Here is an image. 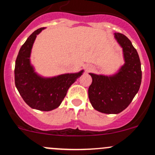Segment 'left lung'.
<instances>
[{
    "label": "left lung",
    "instance_id": "8db88e82",
    "mask_svg": "<svg viewBox=\"0 0 155 155\" xmlns=\"http://www.w3.org/2000/svg\"><path fill=\"white\" fill-rule=\"evenodd\" d=\"M115 37L124 51L125 64L113 76L90 73L92 83L88 97L92 107L106 114H118L129 106L140 89L142 81L141 63L130 40L121 33Z\"/></svg>",
    "mask_w": 155,
    "mask_h": 155
}]
</instances>
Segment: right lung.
<instances>
[{"mask_svg":"<svg viewBox=\"0 0 155 155\" xmlns=\"http://www.w3.org/2000/svg\"><path fill=\"white\" fill-rule=\"evenodd\" d=\"M44 28L37 29L30 35L21 46L15 60V84L25 102L33 109L51 111L60 106L69 87L82 75L64 74L51 79L37 76L30 64V54L37 34Z\"/></svg>","mask_w":155,"mask_h":155,"instance_id":"1","label":"right lung"}]
</instances>
